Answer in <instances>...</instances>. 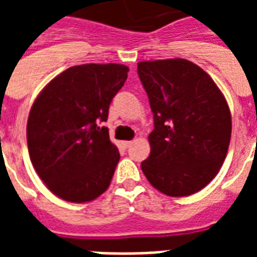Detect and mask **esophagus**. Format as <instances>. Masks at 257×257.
Instances as JSON below:
<instances>
[{"instance_id": "34e87169", "label": "esophagus", "mask_w": 257, "mask_h": 257, "mask_svg": "<svg viewBox=\"0 0 257 257\" xmlns=\"http://www.w3.org/2000/svg\"><path fill=\"white\" fill-rule=\"evenodd\" d=\"M131 145H132V141H122V147H124V148H128Z\"/></svg>"}]
</instances>
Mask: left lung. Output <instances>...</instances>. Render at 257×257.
<instances>
[{
  "label": "left lung",
  "instance_id": "obj_1",
  "mask_svg": "<svg viewBox=\"0 0 257 257\" xmlns=\"http://www.w3.org/2000/svg\"><path fill=\"white\" fill-rule=\"evenodd\" d=\"M153 112L151 155L141 169L157 191L183 197L215 179L227 156L232 118L211 76L184 58L137 64Z\"/></svg>",
  "mask_w": 257,
  "mask_h": 257
}]
</instances>
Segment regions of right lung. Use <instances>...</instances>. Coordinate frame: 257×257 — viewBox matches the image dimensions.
<instances>
[{"label":"right lung","mask_w":257,"mask_h":257,"mask_svg":"<svg viewBox=\"0 0 257 257\" xmlns=\"http://www.w3.org/2000/svg\"><path fill=\"white\" fill-rule=\"evenodd\" d=\"M129 68L84 64L64 70L32 105L26 139L30 161L56 196L86 203L108 189L120 153L109 140V105Z\"/></svg>","instance_id":"obj_1"}]
</instances>
